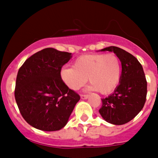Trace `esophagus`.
<instances>
[{
	"mask_svg": "<svg viewBox=\"0 0 158 158\" xmlns=\"http://www.w3.org/2000/svg\"><path fill=\"white\" fill-rule=\"evenodd\" d=\"M80 97L82 99H88V94H81Z\"/></svg>",
	"mask_w": 158,
	"mask_h": 158,
	"instance_id": "esophagus-1",
	"label": "esophagus"
}]
</instances>
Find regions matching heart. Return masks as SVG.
<instances>
[{
	"label": "heart",
	"instance_id": "heart-1",
	"mask_svg": "<svg viewBox=\"0 0 158 158\" xmlns=\"http://www.w3.org/2000/svg\"><path fill=\"white\" fill-rule=\"evenodd\" d=\"M121 73V61L114 53L81 56L74 61L73 67H64L60 70L61 79L71 90H79L88 79L90 89L102 94H109L117 88Z\"/></svg>",
	"mask_w": 158,
	"mask_h": 158
}]
</instances>
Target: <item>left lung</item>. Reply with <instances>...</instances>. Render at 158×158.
<instances>
[{
    "label": "left lung",
    "mask_w": 158,
    "mask_h": 158,
    "mask_svg": "<svg viewBox=\"0 0 158 158\" xmlns=\"http://www.w3.org/2000/svg\"><path fill=\"white\" fill-rule=\"evenodd\" d=\"M101 51L114 52L122 64L119 84L112 94L102 99L99 114L106 122L123 125L131 121L144 106L147 94V81L142 65L129 52L110 46Z\"/></svg>",
    "instance_id": "8db88e82"
}]
</instances>
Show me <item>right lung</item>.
Returning a JSON list of instances; mask_svg holds the SVG:
<instances>
[{
	"label": "right lung",
	"mask_w": 158,
	"mask_h": 158,
	"mask_svg": "<svg viewBox=\"0 0 158 158\" xmlns=\"http://www.w3.org/2000/svg\"><path fill=\"white\" fill-rule=\"evenodd\" d=\"M70 52L45 48L24 61L16 78L15 98L26 122L45 131L60 130L80 99L61 79Z\"/></svg>",
	"instance_id": "add662e5"
}]
</instances>
